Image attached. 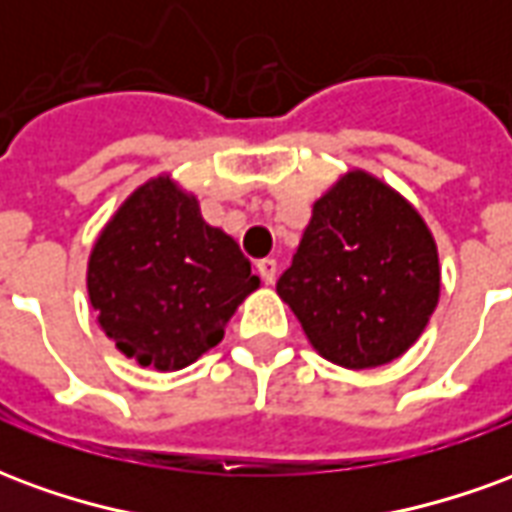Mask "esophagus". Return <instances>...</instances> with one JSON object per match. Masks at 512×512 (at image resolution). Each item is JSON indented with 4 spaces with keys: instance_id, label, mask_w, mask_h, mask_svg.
Wrapping results in <instances>:
<instances>
[{
    "instance_id": "1",
    "label": "esophagus",
    "mask_w": 512,
    "mask_h": 512,
    "mask_svg": "<svg viewBox=\"0 0 512 512\" xmlns=\"http://www.w3.org/2000/svg\"><path fill=\"white\" fill-rule=\"evenodd\" d=\"M257 271H260V277H263V282H266V285H274V282H277L279 266H277V260H274V257H266V260H260V263H257Z\"/></svg>"
}]
</instances>
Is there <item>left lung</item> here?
<instances>
[{"instance_id": "8db88e82", "label": "left lung", "mask_w": 512, "mask_h": 512, "mask_svg": "<svg viewBox=\"0 0 512 512\" xmlns=\"http://www.w3.org/2000/svg\"><path fill=\"white\" fill-rule=\"evenodd\" d=\"M277 293L332 365H389L417 343L439 304L436 238L400 191L348 169L312 205Z\"/></svg>"}]
</instances>
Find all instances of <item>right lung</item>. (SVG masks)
I'll return each mask as SVG.
<instances>
[{
    "instance_id": "add662e5",
    "label": "right lung",
    "mask_w": 512,
    "mask_h": 512,
    "mask_svg": "<svg viewBox=\"0 0 512 512\" xmlns=\"http://www.w3.org/2000/svg\"><path fill=\"white\" fill-rule=\"evenodd\" d=\"M260 288L233 235L161 172L128 194L87 260L101 332L136 365L183 370L222 343L238 304Z\"/></svg>"
}]
</instances>
